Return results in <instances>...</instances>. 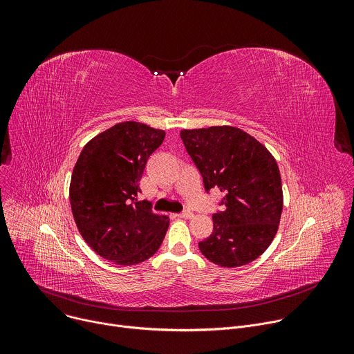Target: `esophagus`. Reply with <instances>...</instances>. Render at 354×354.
<instances>
[{
  "label": "esophagus",
  "instance_id": "obj_1",
  "mask_svg": "<svg viewBox=\"0 0 354 354\" xmlns=\"http://www.w3.org/2000/svg\"><path fill=\"white\" fill-rule=\"evenodd\" d=\"M178 217H180V218H192V217H193V213H192L190 210H185V212L179 213Z\"/></svg>",
  "mask_w": 354,
  "mask_h": 354
}]
</instances>
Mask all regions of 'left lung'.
<instances>
[{
	"instance_id": "8db88e82",
	"label": "left lung",
	"mask_w": 354,
	"mask_h": 354,
	"mask_svg": "<svg viewBox=\"0 0 354 354\" xmlns=\"http://www.w3.org/2000/svg\"><path fill=\"white\" fill-rule=\"evenodd\" d=\"M187 154L205 189L218 187L223 210L198 249L221 268L258 259L272 243L281 217L283 189L276 160L257 138L232 126L182 130Z\"/></svg>"
}]
</instances>
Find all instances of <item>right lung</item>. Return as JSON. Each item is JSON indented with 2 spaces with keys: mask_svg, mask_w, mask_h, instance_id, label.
<instances>
[{
  "mask_svg": "<svg viewBox=\"0 0 354 354\" xmlns=\"http://www.w3.org/2000/svg\"><path fill=\"white\" fill-rule=\"evenodd\" d=\"M164 138V130L123 122L93 137L77 160L70 183L73 216L84 241L109 262L141 263L165 238L169 218L137 198L147 160Z\"/></svg>",
  "mask_w": 354,
  "mask_h": 354,
  "instance_id": "1",
  "label": "right lung"
}]
</instances>
